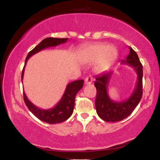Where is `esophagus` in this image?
<instances>
[{
	"instance_id": "obj_1",
	"label": "esophagus",
	"mask_w": 160,
	"mask_h": 160,
	"mask_svg": "<svg viewBox=\"0 0 160 160\" xmlns=\"http://www.w3.org/2000/svg\"><path fill=\"white\" fill-rule=\"evenodd\" d=\"M92 80H93V79L91 76L86 77V78H85V84L86 85H89V84L92 83Z\"/></svg>"
}]
</instances>
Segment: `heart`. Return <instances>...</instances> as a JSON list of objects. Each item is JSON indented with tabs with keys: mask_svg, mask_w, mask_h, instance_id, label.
<instances>
[{
	"mask_svg": "<svg viewBox=\"0 0 160 160\" xmlns=\"http://www.w3.org/2000/svg\"><path fill=\"white\" fill-rule=\"evenodd\" d=\"M117 49L113 46H108L105 43H98L88 47L82 53L84 60L88 62L98 60L96 69L102 71L107 68L117 56Z\"/></svg>",
	"mask_w": 160,
	"mask_h": 160,
	"instance_id": "b5f03b06",
	"label": "heart"
}]
</instances>
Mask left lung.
Masks as SVG:
<instances>
[{
    "mask_svg": "<svg viewBox=\"0 0 160 160\" xmlns=\"http://www.w3.org/2000/svg\"><path fill=\"white\" fill-rule=\"evenodd\" d=\"M129 54L121 64L131 66L137 74L135 89L129 98L122 102H114L108 94V83L113 71H109L95 77V86L97 89L95 98V109L98 117L106 122H118L128 117L140 102L142 97L143 68L137 53L131 47Z\"/></svg>",
    "mask_w": 160,
    "mask_h": 160,
    "instance_id": "8db88e82",
    "label": "left lung"
}]
</instances>
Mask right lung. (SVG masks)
<instances>
[{"label":"right lung","instance_id":"add662e5","mask_svg":"<svg viewBox=\"0 0 160 160\" xmlns=\"http://www.w3.org/2000/svg\"><path fill=\"white\" fill-rule=\"evenodd\" d=\"M68 38H47L42 40L39 44L36 46L28 54L26 58H25V66H24L22 72V80H23L25 67L26 65L28 59L30 57L44 49L56 47V46L62 44V43H65L68 41ZM83 80H78L68 84L61 100L56 104L55 107L50 108V109L44 110L37 107L36 105H34L32 102H31L28 100V98L25 95V93H23L24 101H25V103L29 109V111L32 112L34 116H36L39 120L50 124L59 123V122L67 120L73 113L75 97H76L77 93L83 86Z\"/></svg>","mask_w":160,"mask_h":160}]
</instances>
